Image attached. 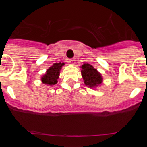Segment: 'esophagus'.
Masks as SVG:
<instances>
[{"label":"esophagus","instance_id":"34e87169","mask_svg":"<svg viewBox=\"0 0 147 147\" xmlns=\"http://www.w3.org/2000/svg\"><path fill=\"white\" fill-rule=\"evenodd\" d=\"M75 59H68V62H69L70 64L71 65H75V63H76V62H75Z\"/></svg>","mask_w":147,"mask_h":147}]
</instances>
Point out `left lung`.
Segmentation results:
<instances>
[{"label": "left lung", "mask_w": 147, "mask_h": 147, "mask_svg": "<svg viewBox=\"0 0 147 147\" xmlns=\"http://www.w3.org/2000/svg\"><path fill=\"white\" fill-rule=\"evenodd\" d=\"M81 71L84 82L88 88H93L102 83V76L96 69L90 64H84L81 66Z\"/></svg>", "instance_id": "obj_1"}]
</instances>
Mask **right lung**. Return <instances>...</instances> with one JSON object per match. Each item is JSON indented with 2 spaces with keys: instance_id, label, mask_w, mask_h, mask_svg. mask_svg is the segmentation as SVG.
I'll list each match as a JSON object with an SVG mask.
<instances>
[{
  "instance_id": "obj_1",
  "label": "right lung",
  "mask_w": 147,
  "mask_h": 147,
  "mask_svg": "<svg viewBox=\"0 0 147 147\" xmlns=\"http://www.w3.org/2000/svg\"><path fill=\"white\" fill-rule=\"evenodd\" d=\"M64 65V62H57L49 67L46 71V73L41 77V81L42 83L50 86L56 85L57 83V80L59 79V71Z\"/></svg>"
}]
</instances>
